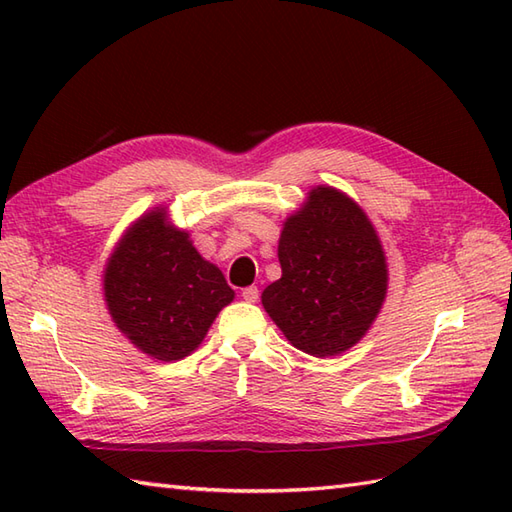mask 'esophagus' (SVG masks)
<instances>
[{
    "label": "esophagus",
    "mask_w": 512,
    "mask_h": 512,
    "mask_svg": "<svg viewBox=\"0 0 512 512\" xmlns=\"http://www.w3.org/2000/svg\"><path fill=\"white\" fill-rule=\"evenodd\" d=\"M242 297L248 301V303H255L259 299V288L257 286H248L242 290Z\"/></svg>",
    "instance_id": "34e87169"
}]
</instances>
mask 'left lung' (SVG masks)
<instances>
[{"mask_svg":"<svg viewBox=\"0 0 512 512\" xmlns=\"http://www.w3.org/2000/svg\"><path fill=\"white\" fill-rule=\"evenodd\" d=\"M281 279L262 292L268 317L297 350L336 356L363 339L387 295L383 246L361 206L317 187L284 222Z\"/></svg>","mask_w":512,"mask_h":512,"instance_id":"8db88e82","label":"left lung"}]
</instances>
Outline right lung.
Instances as JSON below:
<instances>
[{
  "label": "right lung",
  "instance_id": "right-lung-1",
  "mask_svg": "<svg viewBox=\"0 0 512 512\" xmlns=\"http://www.w3.org/2000/svg\"><path fill=\"white\" fill-rule=\"evenodd\" d=\"M103 290L116 328L140 352L167 363L189 356L235 297L222 270L158 206L121 237L105 266Z\"/></svg>",
  "mask_w": 512,
  "mask_h": 512
}]
</instances>
